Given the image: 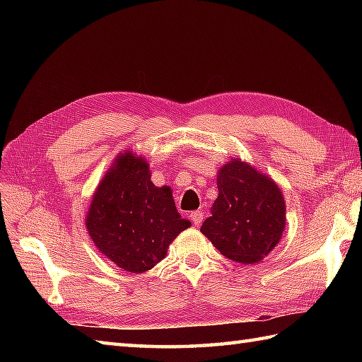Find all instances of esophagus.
Instances as JSON below:
<instances>
[{"label":"esophagus","mask_w":362,"mask_h":362,"mask_svg":"<svg viewBox=\"0 0 362 362\" xmlns=\"http://www.w3.org/2000/svg\"><path fill=\"white\" fill-rule=\"evenodd\" d=\"M189 218H191V221H193V224H194V226H201V224H202V221H204V213H202V211H199V210H196V211H191Z\"/></svg>","instance_id":"obj_1"}]
</instances>
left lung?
<instances>
[{
	"label": "left lung",
	"mask_w": 362,
	"mask_h": 362,
	"mask_svg": "<svg viewBox=\"0 0 362 362\" xmlns=\"http://www.w3.org/2000/svg\"><path fill=\"white\" fill-rule=\"evenodd\" d=\"M218 199L201 232L222 255L255 264L280 243L286 205L280 187L247 161L232 158L218 171Z\"/></svg>",
	"instance_id": "8db88e82"
}]
</instances>
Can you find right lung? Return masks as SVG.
Segmentation results:
<instances>
[{
    "mask_svg": "<svg viewBox=\"0 0 362 362\" xmlns=\"http://www.w3.org/2000/svg\"><path fill=\"white\" fill-rule=\"evenodd\" d=\"M98 250L127 272L149 271L191 222L182 219L169 187H156L143 157L121 152L103 177L86 218Z\"/></svg>",
    "mask_w": 362,
    "mask_h": 362,
    "instance_id": "1",
    "label": "right lung"
}]
</instances>
